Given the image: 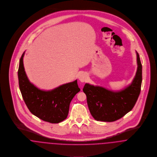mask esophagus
<instances>
[{
	"instance_id": "obj_1",
	"label": "esophagus",
	"mask_w": 157,
	"mask_h": 157,
	"mask_svg": "<svg viewBox=\"0 0 157 157\" xmlns=\"http://www.w3.org/2000/svg\"><path fill=\"white\" fill-rule=\"evenodd\" d=\"M78 79L81 82H85L87 80V75L84 73H81L79 75Z\"/></svg>"
}]
</instances>
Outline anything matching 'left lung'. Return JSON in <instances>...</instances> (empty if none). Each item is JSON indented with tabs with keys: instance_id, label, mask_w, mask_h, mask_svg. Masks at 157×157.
Masks as SVG:
<instances>
[{
	"instance_id": "left-lung-1",
	"label": "left lung",
	"mask_w": 157,
	"mask_h": 157,
	"mask_svg": "<svg viewBox=\"0 0 157 157\" xmlns=\"http://www.w3.org/2000/svg\"><path fill=\"white\" fill-rule=\"evenodd\" d=\"M136 52L137 71L128 86L119 91H113L100 86L86 83L82 90L86 94L91 115L98 121L114 122L130 112L140 94L142 64Z\"/></svg>"
}]
</instances>
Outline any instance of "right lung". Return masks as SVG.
I'll return each mask as SVG.
<instances>
[{"instance_id": "add662e5", "label": "right lung", "mask_w": 157, "mask_h": 157, "mask_svg": "<svg viewBox=\"0 0 157 157\" xmlns=\"http://www.w3.org/2000/svg\"><path fill=\"white\" fill-rule=\"evenodd\" d=\"M22 55L17 71L19 86L22 98L29 111L42 121L58 124L66 119L71 101L80 91L77 80L61 85L49 91L38 89L29 82L24 67Z\"/></svg>"}]
</instances>
